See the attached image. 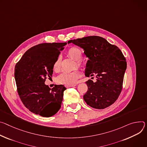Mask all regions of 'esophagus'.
Segmentation results:
<instances>
[{
	"label": "esophagus",
	"instance_id": "34e87169",
	"mask_svg": "<svg viewBox=\"0 0 147 147\" xmlns=\"http://www.w3.org/2000/svg\"><path fill=\"white\" fill-rule=\"evenodd\" d=\"M75 86H76V85H65V86L66 87V88H71V87H74Z\"/></svg>",
	"mask_w": 147,
	"mask_h": 147
}]
</instances>
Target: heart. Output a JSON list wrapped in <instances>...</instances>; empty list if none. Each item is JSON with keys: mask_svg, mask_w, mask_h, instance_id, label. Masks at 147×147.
<instances>
[{"mask_svg": "<svg viewBox=\"0 0 147 147\" xmlns=\"http://www.w3.org/2000/svg\"><path fill=\"white\" fill-rule=\"evenodd\" d=\"M69 55L76 60V63L79 67H83L84 65V61L81 59L82 53L79 48L72 47L68 51ZM61 67V58L58 57L55 61L53 65V69L58 71ZM81 76V73L79 69H75L73 71H63L56 78L57 82L62 85H74L78 79Z\"/></svg>", "mask_w": 147, "mask_h": 147, "instance_id": "heart-1", "label": "heart"}]
</instances>
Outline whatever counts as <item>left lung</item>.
Instances as JSON below:
<instances>
[{
	"label": "left lung",
	"mask_w": 147,
	"mask_h": 147,
	"mask_svg": "<svg viewBox=\"0 0 147 147\" xmlns=\"http://www.w3.org/2000/svg\"><path fill=\"white\" fill-rule=\"evenodd\" d=\"M71 42L82 48L89 59L86 63V76L97 78L95 82L91 79L86 82L88 89L84 96V100L97 109L111 106L117 100L123 88L127 62L122 52L116 45L99 36L68 41Z\"/></svg>",
	"instance_id": "8db88e82"
}]
</instances>
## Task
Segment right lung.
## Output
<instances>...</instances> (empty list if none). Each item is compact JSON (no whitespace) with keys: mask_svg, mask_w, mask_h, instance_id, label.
Instances as JSON below:
<instances>
[{"mask_svg":"<svg viewBox=\"0 0 147 147\" xmlns=\"http://www.w3.org/2000/svg\"><path fill=\"white\" fill-rule=\"evenodd\" d=\"M66 44L36 45L28 49L16 65L14 77L20 98L25 107L36 115L51 117L61 107L66 88L55 85L51 89L44 82L47 77H52L54 63Z\"/></svg>","mask_w":147,"mask_h":147,"instance_id":"obj_1","label":"right lung"}]
</instances>
